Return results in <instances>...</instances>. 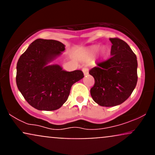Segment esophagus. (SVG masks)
Masks as SVG:
<instances>
[{
  "mask_svg": "<svg viewBox=\"0 0 155 155\" xmlns=\"http://www.w3.org/2000/svg\"><path fill=\"white\" fill-rule=\"evenodd\" d=\"M82 71L84 75H87V74H89V69L87 68H83Z\"/></svg>",
  "mask_w": 155,
  "mask_h": 155,
  "instance_id": "1",
  "label": "esophagus"
}]
</instances>
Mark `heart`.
<instances>
[{"label":"heart","instance_id":"1","mask_svg":"<svg viewBox=\"0 0 155 155\" xmlns=\"http://www.w3.org/2000/svg\"><path fill=\"white\" fill-rule=\"evenodd\" d=\"M97 49H98V47L95 46V47H93L92 48L91 51H92V53L95 52L96 51H97ZM108 50L106 49V48H105V47L101 48V51H100V54H101V56L103 58H106V57H107V55H108Z\"/></svg>","mask_w":155,"mask_h":155}]
</instances>
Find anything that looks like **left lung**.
I'll use <instances>...</instances> for the list:
<instances>
[{"label": "left lung", "mask_w": 155, "mask_h": 155, "mask_svg": "<svg viewBox=\"0 0 155 155\" xmlns=\"http://www.w3.org/2000/svg\"><path fill=\"white\" fill-rule=\"evenodd\" d=\"M111 58L90 71L95 79L90 89L93 101L101 106L111 107L124 102L130 96L138 81L136 55L120 38H109Z\"/></svg>", "instance_id": "left-lung-1"}]
</instances>
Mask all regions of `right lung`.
Returning a JSON list of instances; mask_svg holds the SVG:
<instances>
[{
    "label": "right lung",
    "mask_w": 155,
    "mask_h": 155,
    "mask_svg": "<svg viewBox=\"0 0 155 155\" xmlns=\"http://www.w3.org/2000/svg\"><path fill=\"white\" fill-rule=\"evenodd\" d=\"M65 49L58 41L38 38L19 58L17 87L33 108L40 111L60 108L67 101L72 85L84 77L81 71L68 72L58 64H50Z\"/></svg>",
    "instance_id": "right-lung-1"
}]
</instances>
